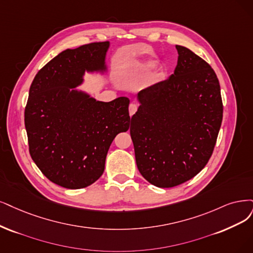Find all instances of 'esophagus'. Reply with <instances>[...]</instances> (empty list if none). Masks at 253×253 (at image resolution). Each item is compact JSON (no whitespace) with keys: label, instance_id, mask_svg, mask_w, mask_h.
Instances as JSON below:
<instances>
[{"label":"esophagus","instance_id":"1","mask_svg":"<svg viewBox=\"0 0 253 253\" xmlns=\"http://www.w3.org/2000/svg\"><path fill=\"white\" fill-rule=\"evenodd\" d=\"M137 110V105L135 104V103H130L129 105V115L130 116H133L135 112Z\"/></svg>","mask_w":253,"mask_h":253}]
</instances>
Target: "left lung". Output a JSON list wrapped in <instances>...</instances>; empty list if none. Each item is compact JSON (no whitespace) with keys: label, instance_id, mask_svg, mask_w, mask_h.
Listing matches in <instances>:
<instances>
[{"label":"left lung","instance_id":"left-lung-1","mask_svg":"<svg viewBox=\"0 0 253 253\" xmlns=\"http://www.w3.org/2000/svg\"><path fill=\"white\" fill-rule=\"evenodd\" d=\"M176 49L174 74L138 92L130 124L137 169L158 188L179 185L207 166L223 118L216 73L190 49Z\"/></svg>","mask_w":253,"mask_h":253}]
</instances>
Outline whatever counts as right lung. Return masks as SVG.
Listing matches in <instances>:
<instances>
[{"mask_svg":"<svg viewBox=\"0 0 253 253\" xmlns=\"http://www.w3.org/2000/svg\"><path fill=\"white\" fill-rule=\"evenodd\" d=\"M108 42L68 49L34 77L25 108L29 152L50 181L86 188L104 172L116 135L129 129V99L96 101L75 87L85 71H105Z\"/></svg>","mask_w":253,"mask_h":253,"instance_id":"right-lung-1","label":"right lung"}]
</instances>
